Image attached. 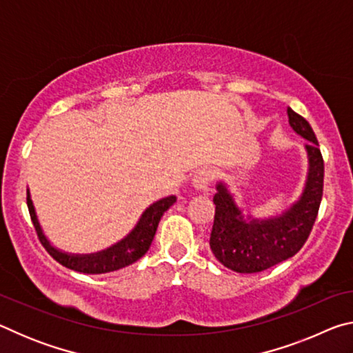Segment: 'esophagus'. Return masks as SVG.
Listing matches in <instances>:
<instances>
[{"mask_svg": "<svg viewBox=\"0 0 353 353\" xmlns=\"http://www.w3.org/2000/svg\"><path fill=\"white\" fill-rule=\"evenodd\" d=\"M213 179L210 170H199L193 177V187L196 190H207Z\"/></svg>", "mask_w": 353, "mask_h": 353, "instance_id": "34e87169", "label": "esophagus"}]
</instances>
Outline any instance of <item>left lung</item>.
I'll return each instance as SVG.
<instances>
[{"label":"left lung","mask_w":353,"mask_h":353,"mask_svg":"<svg viewBox=\"0 0 353 353\" xmlns=\"http://www.w3.org/2000/svg\"><path fill=\"white\" fill-rule=\"evenodd\" d=\"M286 113L291 128L310 141L305 145L310 172L301 201L282 216L246 223L224 185H218V193L213 198L216 208L210 249L218 261L235 272H261L294 256L307 243L318 218L324 194V159L307 119L290 107Z\"/></svg>","instance_id":"8db88e82"}]
</instances>
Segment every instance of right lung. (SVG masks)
I'll use <instances>...</instances> for the list:
<instances>
[{"instance_id":"obj_1","label":"right lung","mask_w":353,"mask_h":353,"mask_svg":"<svg viewBox=\"0 0 353 353\" xmlns=\"http://www.w3.org/2000/svg\"><path fill=\"white\" fill-rule=\"evenodd\" d=\"M26 202H28V210H29V214H31V221L34 224L35 232H37L39 240L41 244H43L46 252L50 254L52 259H54L57 263H61L62 266L68 268V270H73L81 274H105V272H113V271L121 270V268L132 265V263L140 260L141 256L148 252V249L154 240V235L160 223V218H162L163 213L168 210L172 204H174L176 198L174 196H170V198L160 199L159 202L152 204L145 213H143L139 224H137L135 229L130 232V235L128 238H124L123 241L115 244V246H112L107 250H103V252H98L93 255H83V256L67 255L63 252H59L57 249L50 246V243L46 241V238L43 236V234H41L37 218H35L34 205H32L31 198H29V193H28Z\"/></svg>"}]
</instances>
